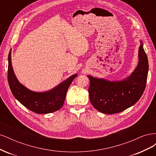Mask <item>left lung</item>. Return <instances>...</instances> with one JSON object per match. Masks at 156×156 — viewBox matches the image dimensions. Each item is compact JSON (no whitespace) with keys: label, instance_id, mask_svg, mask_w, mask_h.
Returning a JSON list of instances; mask_svg holds the SVG:
<instances>
[{"label":"left lung","instance_id":"8db88e82","mask_svg":"<svg viewBox=\"0 0 156 156\" xmlns=\"http://www.w3.org/2000/svg\"><path fill=\"white\" fill-rule=\"evenodd\" d=\"M148 72V60L140 41L139 64L128 77L122 81H110L88 75V94L93 107L104 114L112 115L133 105L142 96Z\"/></svg>","mask_w":156,"mask_h":156}]
</instances>
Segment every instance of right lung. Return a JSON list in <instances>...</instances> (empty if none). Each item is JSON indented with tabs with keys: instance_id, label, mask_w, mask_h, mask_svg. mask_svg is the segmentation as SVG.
<instances>
[{
	"instance_id": "obj_1",
	"label": "right lung",
	"mask_w": 156,
	"mask_h": 156,
	"mask_svg": "<svg viewBox=\"0 0 156 156\" xmlns=\"http://www.w3.org/2000/svg\"><path fill=\"white\" fill-rule=\"evenodd\" d=\"M11 51L10 49L8 55V80L14 97L28 109L37 114H47L60 109L63 106L68 88L77 74L72 75L49 91L33 92L17 80L12 65Z\"/></svg>"
}]
</instances>
